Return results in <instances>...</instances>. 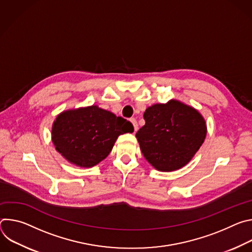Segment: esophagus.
Instances as JSON below:
<instances>
[{
    "label": "esophagus",
    "instance_id": "esophagus-1",
    "mask_svg": "<svg viewBox=\"0 0 252 252\" xmlns=\"http://www.w3.org/2000/svg\"><path fill=\"white\" fill-rule=\"evenodd\" d=\"M130 122H131V124H132V126H133L134 131H136V130L138 129V126H137V123H136V121H135L134 119H130Z\"/></svg>",
    "mask_w": 252,
    "mask_h": 252
}]
</instances>
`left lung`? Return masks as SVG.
Masks as SVG:
<instances>
[{"instance_id":"1","label":"left lung","mask_w":252,"mask_h":252,"mask_svg":"<svg viewBox=\"0 0 252 252\" xmlns=\"http://www.w3.org/2000/svg\"><path fill=\"white\" fill-rule=\"evenodd\" d=\"M143 119L146 125L135 136L143 157L159 171H174L187 165L206 136L201 114L177 99L149 106Z\"/></svg>"}]
</instances>
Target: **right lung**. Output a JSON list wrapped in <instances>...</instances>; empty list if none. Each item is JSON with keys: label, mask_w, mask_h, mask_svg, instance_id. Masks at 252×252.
Masks as SVG:
<instances>
[{"label": "right lung", "mask_w": 252, "mask_h": 252, "mask_svg": "<svg viewBox=\"0 0 252 252\" xmlns=\"http://www.w3.org/2000/svg\"><path fill=\"white\" fill-rule=\"evenodd\" d=\"M133 132L132 125L97 105L66 110L52 126L56 150L69 163L93 167L112 152L119 135Z\"/></svg>", "instance_id": "add662e5"}]
</instances>
